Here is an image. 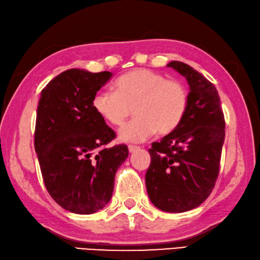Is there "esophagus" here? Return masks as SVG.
I'll return each instance as SVG.
<instances>
[{
	"mask_svg": "<svg viewBox=\"0 0 260 260\" xmlns=\"http://www.w3.org/2000/svg\"><path fill=\"white\" fill-rule=\"evenodd\" d=\"M141 148L140 146H138V145H128V150H129V152L131 153H133V152H135V151H139Z\"/></svg>",
	"mask_w": 260,
	"mask_h": 260,
	"instance_id": "34e87169",
	"label": "esophagus"
}]
</instances>
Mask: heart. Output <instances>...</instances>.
<instances>
[{
  "label": "heart",
  "instance_id": "obj_1",
  "mask_svg": "<svg viewBox=\"0 0 260 260\" xmlns=\"http://www.w3.org/2000/svg\"><path fill=\"white\" fill-rule=\"evenodd\" d=\"M115 93L100 89L93 96L92 107L103 120L121 126L131 115L133 120L119 131L125 142H142L155 133L168 134L179 125L188 107L185 85L154 70H131L115 82Z\"/></svg>",
  "mask_w": 260,
  "mask_h": 260
}]
</instances>
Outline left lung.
Here are the masks:
<instances>
[{"label": "left lung", "mask_w": 260, "mask_h": 260, "mask_svg": "<svg viewBox=\"0 0 260 260\" xmlns=\"http://www.w3.org/2000/svg\"><path fill=\"white\" fill-rule=\"evenodd\" d=\"M174 68L190 86L186 114L175 129L151 144L145 174L149 198L158 209L184 212L200 206L219 174L225 119L215 85L181 61Z\"/></svg>", "instance_id": "1"}]
</instances>
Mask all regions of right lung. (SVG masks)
Here are the masks:
<instances>
[{"label": "right lung", "mask_w": 260, "mask_h": 260, "mask_svg": "<svg viewBox=\"0 0 260 260\" xmlns=\"http://www.w3.org/2000/svg\"><path fill=\"white\" fill-rule=\"evenodd\" d=\"M109 72L69 69L42 89L34 144L45 187L56 204L88 215L110 201L115 175L128 155L116 133L92 107L93 96L109 81Z\"/></svg>", "instance_id": "1"}]
</instances>
